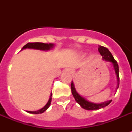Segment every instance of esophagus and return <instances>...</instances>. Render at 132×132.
Returning a JSON list of instances; mask_svg holds the SVG:
<instances>
[{
	"label": "esophagus",
	"mask_w": 132,
	"mask_h": 132,
	"mask_svg": "<svg viewBox=\"0 0 132 132\" xmlns=\"http://www.w3.org/2000/svg\"><path fill=\"white\" fill-rule=\"evenodd\" d=\"M66 72H69V73H70V74H72V73H73V72H74V71H73V70H72V69H71V68H67V69L66 70Z\"/></svg>",
	"instance_id": "esophagus-1"
}]
</instances>
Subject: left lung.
<instances>
[{
    "instance_id": "1",
    "label": "left lung",
    "mask_w": 132,
    "mask_h": 132,
    "mask_svg": "<svg viewBox=\"0 0 132 132\" xmlns=\"http://www.w3.org/2000/svg\"><path fill=\"white\" fill-rule=\"evenodd\" d=\"M98 52L101 54V55L102 56L103 60H105L108 61V62L112 63L113 65V67L114 68L115 72L117 75V89H118L119 86V65L117 64V61L114 60V58L112 56V53H111L110 51H109L107 48L102 46H99L98 47ZM71 91H72V94L74 96L75 99L76 101V102L78 104L80 105V106L83 108L85 110H98V109L103 108L104 107H106L107 105H108L111 103L112 100L107 101L105 102L101 103H92L89 101L86 100V98L81 96L80 94H79L78 92H77L75 88L74 83H71Z\"/></svg>"
}]
</instances>
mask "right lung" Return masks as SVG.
I'll return each mask as SVG.
<instances>
[{"mask_svg":"<svg viewBox=\"0 0 132 132\" xmlns=\"http://www.w3.org/2000/svg\"><path fill=\"white\" fill-rule=\"evenodd\" d=\"M54 44H51V43H50V44H45V43H42V42H29L26 45L24 46L22 49H25V48H33V49L48 51V50H50L51 48H52ZM51 96L52 93L51 94V96H50L49 100L47 102V103L42 108H41L40 110H38L37 111H27V112L29 113H31V114H42V113L44 112L50 107L51 102Z\"/></svg>","mask_w":132,"mask_h":132,"instance_id":"right-lung-1","label":"right lung"}]
</instances>
